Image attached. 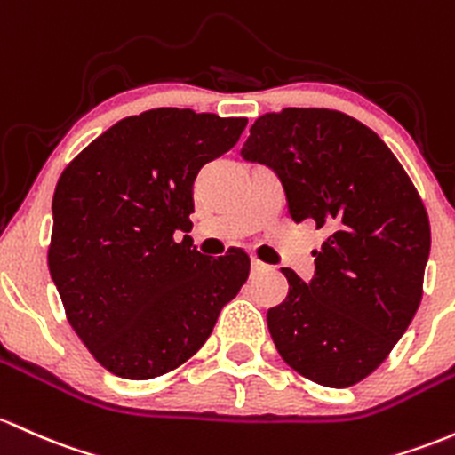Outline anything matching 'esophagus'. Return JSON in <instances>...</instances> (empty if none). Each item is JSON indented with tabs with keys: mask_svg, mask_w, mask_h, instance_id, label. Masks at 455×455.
<instances>
[{
	"mask_svg": "<svg viewBox=\"0 0 455 455\" xmlns=\"http://www.w3.org/2000/svg\"><path fill=\"white\" fill-rule=\"evenodd\" d=\"M266 269H267L266 263H263V261H259L257 257H252V272H254V274H259V272H266Z\"/></svg>",
	"mask_w": 455,
	"mask_h": 455,
	"instance_id": "esophagus-1",
	"label": "esophagus"
}]
</instances>
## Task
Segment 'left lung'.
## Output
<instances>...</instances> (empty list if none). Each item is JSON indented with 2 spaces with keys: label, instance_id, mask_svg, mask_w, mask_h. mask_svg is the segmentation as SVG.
Returning a JSON list of instances; mask_svg holds the SVG:
<instances>
[{
  "label": "left lung",
  "instance_id": "8db88e82",
  "mask_svg": "<svg viewBox=\"0 0 455 455\" xmlns=\"http://www.w3.org/2000/svg\"><path fill=\"white\" fill-rule=\"evenodd\" d=\"M281 179L293 222L323 228L315 276L293 269L283 304L267 311L278 354L308 380L361 382L411 326L423 296L430 220L411 177L380 136L326 108L259 116L242 148Z\"/></svg>",
  "mask_w": 455,
  "mask_h": 455
}]
</instances>
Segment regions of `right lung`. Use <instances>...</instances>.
Instances as JSON below:
<instances>
[{
  "instance_id": "add662e5",
  "label": "right lung",
  "mask_w": 455,
  "mask_h": 455,
  "mask_svg": "<svg viewBox=\"0 0 455 455\" xmlns=\"http://www.w3.org/2000/svg\"><path fill=\"white\" fill-rule=\"evenodd\" d=\"M246 118L157 108L118 121L60 174L49 272L68 323L97 363L151 380L203 347L248 281L251 257L192 246V186Z\"/></svg>"
}]
</instances>
